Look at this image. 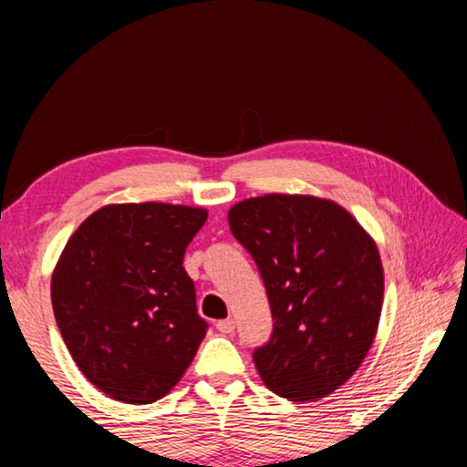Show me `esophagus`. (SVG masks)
I'll return each instance as SVG.
<instances>
[{
	"mask_svg": "<svg viewBox=\"0 0 467 467\" xmlns=\"http://www.w3.org/2000/svg\"><path fill=\"white\" fill-rule=\"evenodd\" d=\"M216 329L220 331V334H233L234 331V321L233 319H223L216 323Z\"/></svg>",
	"mask_w": 467,
	"mask_h": 467,
	"instance_id": "34e87169",
	"label": "esophagus"
}]
</instances>
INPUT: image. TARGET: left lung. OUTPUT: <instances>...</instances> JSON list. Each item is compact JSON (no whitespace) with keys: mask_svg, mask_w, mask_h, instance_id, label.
<instances>
[{"mask_svg":"<svg viewBox=\"0 0 467 467\" xmlns=\"http://www.w3.org/2000/svg\"><path fill=\"white\" fill-rule=\"evenodd\" d=\"M234 239L262 274L274 331L253 362L290 401L327 398L362 365L383 306V265L370 234L336 202L270 193L228 212Z\"/></svg>","mask_w":467,"mask_h":467,"instance_id":"1","label":"left lung"}]
</instances>
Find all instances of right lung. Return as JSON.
<instances>
[{
  "instance_id": "1",
  "label": "right lung",
  "mask_w": 467,
  "mask_h": 467,
  "mask_svg": "<svg viewBox=\"0 0 467 467\" xmlns=\"http://www.w3.org/2000/svg\"><path fill=\"white\" fill-rule=\"evenodd\" d=\"M203 208L110 203L69 236L51 278L57 327L84 377L125 404L179 383L208 329L183 267Z\"/></svg>"
}]
</instances>
